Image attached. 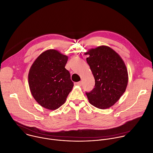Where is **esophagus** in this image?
Segmentation results:
<instances>
[{"instance_id": "obj_1", "label": "esophagus", "mask_w": 153, "mask_h": 153, "mask_svg": "<svg viewBox=\"0 0 153 153\" xmlns=\"http://www.w3.org/2000/svg\"><path fill=\"white\" fill-rule=\"evenodd\" d=\"M76 84H77L78 85H79V86H81V85H82V82H81V81H79V82H76Z\"/></svg>"}]
</instances>
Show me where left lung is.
<instances>
[{
  "mask_svg": "<svg viewBox=\"0 0 153 153\" xmlns=\"http://www.w3.org/2000/svg\"><path fill=\"white\" fill-rule=\"evenodd\" d=\"M95 79L94 88L85 92L89 102L106 109L112 106L124 93L128 82L126 65L120 56L106 46H100L85 53Z\"/></svg>",
  "mask_w": 153,
  "mask_h": 153,
  "instance_id": "left-lung-1",
  "label": "left lung"
}]
</instances>
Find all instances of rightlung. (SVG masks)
<instances>
[{
  "label": "right lung",
  "mask_w": 153,
  "mask_h": 153,
  "mask_svg": "<svg viewBox=\"0 0 153 153\" xmlns=\"http://www.w3.org/2000/svg\"><path fill=\"white\" fill-rule=\"evenodd\" d=\"M68 57L55 50L42 53L29 74L31 93L42 107L54 110L65 103L74 82L65 65Z\"/></svg>",
  "instance_id": "obj_1"
}]
</instances>
